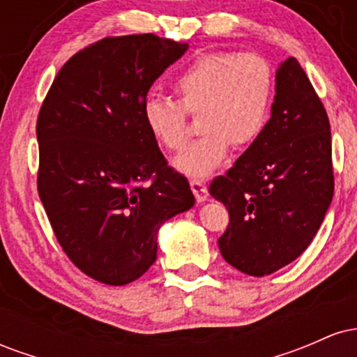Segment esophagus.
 <instances>
[{
	"instance_id": "obj_1",
	"label": "esophagus",
	"mask_w": 357,
	"mask_h": 357,
	"mask_svg": "<svg viewBox=\"0 0 357 357\" xmlns=\"http://www.w3.org/2000/svg\"><path fill=\"white\" fill-rule=\"evenodd\" d=\"M190 184H191V190L195 192V198L198 203H203L206 202L208 198V190H206V184L203 181H199L198 178H191L190 179Z\"/></svg>"
}]
</instances>
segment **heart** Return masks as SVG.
Masks as SVG:
<instances>
[{
    "label": "heart",
    "instance_id": "1",
    "mask_svg": "<svg viewBox=\"0 0 357 357\" xmlns=\"http://www.w3.org/2000/svg\"><path fill=\"white\" fill-rule=\"evenodd\" d=\"M178 102L149 97L142 116L155 141L181 149L190 116H199L202 136L176 155L184 174L203 178L230 153L252 146L264 134L275 96V70L255 52H211L199 55L173 80Z\"/></svg>",
    "mask_w": 357,
    "mask_h": 357
}]
</instances>
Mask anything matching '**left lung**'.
Returning a JSON list of instances; mask_svg holds the SVG:
<instances>
[{
    "instance_id": "obj_1",
    "label": "left lung",
    "mask_w": 357,
    "mask_h": 357,
    "mask_svg": "<svg viewBox=\"0 0 357 357\" xmlns=\"http://www.w3.org/2000/svg\"><path fill=\"white\" fill-rule=\"evenodd\" d=\"M275 92L264 134L210 184L230 215L221 255L253 277L302 255L334 195L329 117L294 56L277 70Z\"/></svg>"
}]
</instances>
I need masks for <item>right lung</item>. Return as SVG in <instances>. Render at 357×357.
<instances>
[{"label": "right lung", "mask_w": 357, "mask_h": 357, "mask_svg": "<svg viewBox=\"0 0 357 357\" xmlns=\"http://www.w3.org/2000/svg\"><path fill=\"white\" fill-rule=\"evenodd\" d=\"M186 50L154 33L102 38L68 59L38 112V196L72 264L105 285L146 273L159 227L195 204L142 116L151 85Z\"/></svg>", "instance_id": "obj_1"}]
</instances>
